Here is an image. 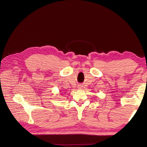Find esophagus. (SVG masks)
<instances>
[{"mask_svg":"<svg viewBox=\"0 0 147 147\" xmlns=\"http://www.w3.org/2000/svg\"><path fill=\"white\" fill-rule=\"evenodd\" d=\"M78 88H82V85H79V86H78Z\"/></svg>","mask_w":147,"mask_h":147,"instance_id":"34e87169","label":"esophagus"}]
</instances>
